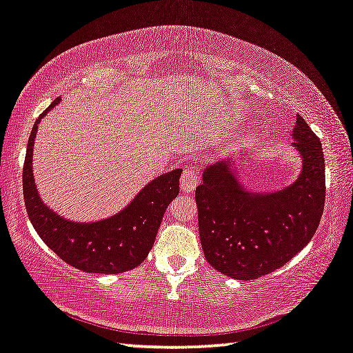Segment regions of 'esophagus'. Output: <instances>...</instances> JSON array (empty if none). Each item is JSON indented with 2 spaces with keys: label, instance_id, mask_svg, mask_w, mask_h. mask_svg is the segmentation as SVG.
Returning a JSON list of instances; mask_svg holds the SVG:
<instances>
[{
  "label": "esophagus",
  "instance_id": "esophagus-1",
  "mask_svg": "<svg viewBox=\"0 0 353 353\" xmlns=\"http://www.w3.org/2000/svg\"><path fill=\"white\" fill-rule=\"evenodd\" d=\"M199 183V174L194 168H185L181 177V190L183 193H192Z\"/></svg>",
  "mask_w": 353,
  "mask_h": 353
}]
</instances>
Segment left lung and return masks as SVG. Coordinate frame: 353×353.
Masks as SVG:
<instances>
[{
	"label": "left lung",
	"mask_w": 353,
	"mask_h": 353,
	"mask_svg": "<svg viewBox=\"0 0 353 353\" xmlns=\"http://www.w3.org/2000/svg\"><path fill=\"white\" fill-rule=\"evenodd\" d=\"M294 148L303 168L292 185L275 193L247 192L228 160L205 168L194 192L199 237L209 264L250 281L283 267L314 236L325 204L322 144L297 114Z\"/></svg>",
	"instance_id": "obj_1"
}]
</instances>
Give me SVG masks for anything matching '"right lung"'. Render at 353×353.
Instances as JSON below:
<instances>
[{"mask_svg": "<svg viewBox=\"0 0 353 353\" xmlns=\"http://www.w3.org/2000/svg\"><path fill=\"white\" fill-rule=\"evenodd\" d=\"M59 100L56 99L50 108ZM48 110L32 127L23 166V198L32 226L48 248L78 270L108 275L132 270L146 259L152 248L166 207L179 194L182 170L154 179L124 210L106 220L96 223L64 220L42 203L32 176V146L37 124Z\"/></svg>", "mask_w": 353, "mask_h": 353, "instance_id": "1", "label": "right lung"}]
</instances>
